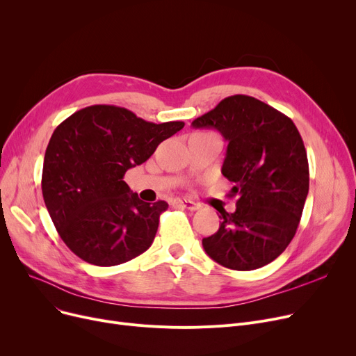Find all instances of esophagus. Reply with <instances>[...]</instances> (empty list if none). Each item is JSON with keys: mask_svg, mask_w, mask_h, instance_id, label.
Instances as JSON below:
<instances>
[{"mask_svg": "<svg viewBox=\"0 0 356 356\" xmlns=\"http://www.w3.org/2000/svg\"><path fill=\"white\" fill-rule=\"evenodd\" d=\"M175 207H179L181 209H188V211H197L199 209V204L192 202V200H183V199H175L173 200Z\"/></svg>", "mask_w": 356, "mask_h": 356, "instance_id": "1", "label": "esophagus"}]
</instances>
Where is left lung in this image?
<instances>
[{"label":"left lung","instance_id":"8db88e82","mask_svg":"<svg viewBox=\"0 0 356 356\" xmlns=\"http://www.w3.org/2000/svg\"><path fill=\"white\" fill-rule=\"evenodd\" d=\"M228 143L222 175L234 183L236 209L219 211L218 232L202 245L218 264L238 271L264 267L293 239L309 193V163L294 122L252 97L234 95L196 118Z\"/></svg>","mask_w":356,"mask_h":356}]
</instances>
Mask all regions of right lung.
<instances>
[{"label":"right lung","instance_id":"add662e5","mask_svg":"<svg viewBox=\"0 0 356 356\" xmlns=\"http://www.w3.org/2000/svg\"><path fill=\"white\" fill-rule=\"evenodd\" d=\"M183 127L181 121L147 122L114 105H92L54 129L44 154L42 192L73 254L89 264L112 267L149 248L168 204L141 200L122 179Z\"/></svg>","mask_w":356,"mask_h":356}]
</instances>
